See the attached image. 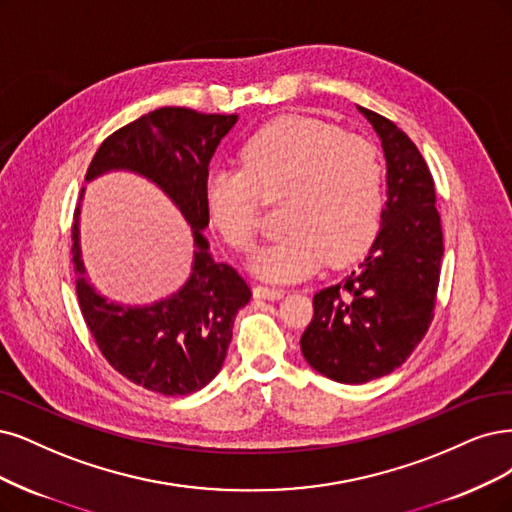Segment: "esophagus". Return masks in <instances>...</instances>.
I'll return each mask as SVG.
<instances>
[{
  "mask_svg": "<svg viewBox=\"0 0 512 512\" xmlns=\"http://www.w3.org/2000/svg\"><path fill=\"white\" fill-rule=\"evenodd\" d=\"M286 292L281 288H271V286H254V296L264 298V301H279Z\"/></svg>",
  "mask_w": 512,
  "mask_h": 512,
  "instance_id": "esophagus-1",
  "label": "esophagus"
}]
</instances>
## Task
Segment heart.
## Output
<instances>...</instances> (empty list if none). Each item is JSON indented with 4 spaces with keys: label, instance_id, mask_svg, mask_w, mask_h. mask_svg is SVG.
Returning <instances> with one entry per match:
<instances>
[{
    "label": "heart",
    "instance_id": "b5f03b06",
    "mask_svg": "<svg viewBox=\"0 0 512 512\" xmlns=\"http://www.w3.org/2000/svg\"><path fill=\"white\" fill-rule=\"evenodd\" d=\"M241 169L203 182L209 224L237 252L258 237V203L279 201L284 237L252 258L256 273L292 281L324 260L343 264L373 241L383 205V165L368 139L309 116H281L239 152Z\"/></svg>",
    "mask_w": 512,
    "mask_h": 512
}]
</instances>
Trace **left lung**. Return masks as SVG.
Returning <instances> with one entry per match:
<instances>
[{"instance_id":"8db88e82","label":"left lung","mask_w":512,"mask_h":512,"mask_svg":"<svg viewBox=\"0 0 512 512\" xmlns=\"http://www.w3.org/2000/svg\"><path fill=\"white\" fill-rule=\"evenodd\" d=\"M381 139L387 201L381 228L356 271L313 296L301 337L305 360L339 383L390 375L426 337L443 260L432 173L392 120L358 108Z\"/></svg>"}]
</instances>
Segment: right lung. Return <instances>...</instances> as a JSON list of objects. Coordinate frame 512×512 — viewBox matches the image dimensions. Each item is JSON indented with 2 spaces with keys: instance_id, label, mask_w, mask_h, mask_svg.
<instances>
[{
  "instance_id": "add662e5",
  "label": "right lung",
  "mask_w": 512,
  "mask_h": 512,
  "mask_svg": "<svg viewBox=\"0 0 512 512\" xmlns=\"http://www.w3.org/2000/svg\"><path fill=\"white\" fill-rule=\"evenodd\" d=\"M237 118V114L158 108L105 139L86 171V182L108 171L142 175L182 211L197 250L190 277L178 292L144 307L108 303L86 279L80 203L74 214L72 256L84 322L114 370L163 396L199 392L220 373L233 339L235 315L252 298L250 286L233 267L211 258L203 237L209 224L203 182L211 156Z\"/></svg>"
}]
</instances>
